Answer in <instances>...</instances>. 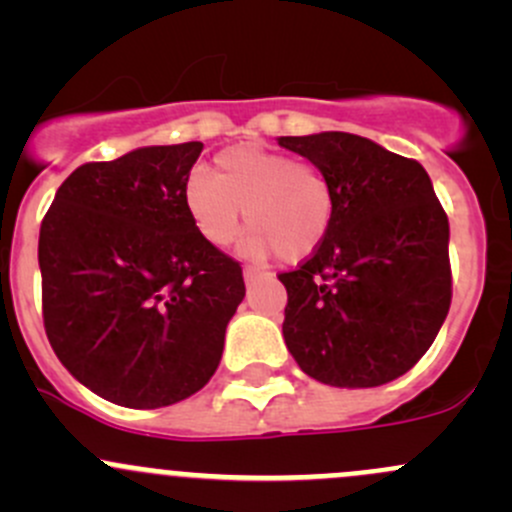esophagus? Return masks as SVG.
Returning a JSON list of instances; mask_svg holds the SVG:
<instances>
[{
  "label": "esophagus",
  "instance_id": "34e87169",
  "mask_svg": "<svg viewBox=\"0 0 512 512\" xmlns=\"http://www.w3.org/2000/svg\"><path fill=\"white\" fill-rule=\"evenodd\" d=\"M265 275H267V272H265V270H260V267L245 265V280H247V282L257 280V277H265Z\"/></svg>",
  "mask_w": 512,
  "mask_h": 512
}]
</instances>
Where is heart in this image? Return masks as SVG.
Instances as JSON below:
<instances>
[{"instance_id": "b5f03b06", "label": "heart", "mask_w": 512, "mask_h": 512, "mask_svg": "<svg viewBox=\"0 0 512 512\" xmlns=\"http://www.w3.org/2000/svg\"><path fill=\"white\" fill-rule=\"evenodd\" d=\"M185 208L200 237L213 247L235 240L245 220L252 227L250 255L285 262L307 260L334 223V188L319 165L262 146L227 148L213 175L195 170L185 180Z\"/></svg>"}]
</instances>
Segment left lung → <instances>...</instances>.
<instances>
[{
	"mask_svg": "<svg viewBox=\"0 0 512 512\" xmlns=\"http://www.w3.org/2000/svg\"><path fill=\"white\" fill-rule=\"evenodd\" d=\"M334 188L327 240L294 270L282 334L304 374L369 389L399 379L436 339L453 277L448 218L423 165L354 133L282 136Z\"/></svg>",
	"mask_w": 512,
	"mask_h": 512,
	"instance_id": "obj_1",
	"label": "left lung"
}]
</instances>
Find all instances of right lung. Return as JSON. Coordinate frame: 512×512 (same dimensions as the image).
I'll list each match as a JSON object with an SVG mask.
<instances>
[{
  "mask_svg": "<svg viewBox=\"0 0 512 512\" xmlns=\"http://www.w3.org/2000/svg\"><path fill=\"white\" fill-rule=\"evenodd\" d=\"M200 153L190 141L79 165L41 220L46 337L111 404L160 409L203 389L245 297L240 262L208 245L185 208Z\"/></svg>",
  "mask_w": 512,
  "mask_h": 512,
  "instance_id": "right-lung-1",
  "label": "right lung"
}]
</instances>
